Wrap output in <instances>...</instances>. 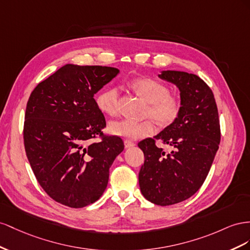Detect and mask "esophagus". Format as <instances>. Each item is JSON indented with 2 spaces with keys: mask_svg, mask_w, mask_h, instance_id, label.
<instances>
[{
  "mask_svg": "<svg viewBox=\"0 0 250 250\" xmlns=\"http://www.w3.org/2000/svg\"><path fill=\"white\" fill-rule=\"evenodd\" d=\"M135 146V142L132 141V140H129V139H125V146L126 148H130V147H133Z\"/></svg>",
  "mask_w": 250,
  "mask_h": 250,
  "instance_id": "1",
  "label": "esophagus"
}]
</instances>
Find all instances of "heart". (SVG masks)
<instances>
[{"label": "heart", "mask_w": 250, "mask_h": 250, "mask_svg": "<svg viewBox=\"0 0 250 250\" xmlns=\"http://www.w3.org/2000/svg\"><path fill=\"white\" fill-rule=\"evenodd\" d=\"M132 89L149 103L146 116L152 117L160 125H169L179 117L182 103L181 99L169 93L166 83L151 77H138L131 82ZM96 104L104 113L115 116L120 108V90L117 87H109L103 90L96 97ZM112 134L126 139H140L155 132L153 120L136 121L132 119H119L112 121L109 125Z\"/></svg>", "instance_id": "b5f03b06"}]
</instances>
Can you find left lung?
<instances>
[{
    "label": "left lung",
    "mask_w": 250,
    "mask_h": 250,
    "mask_svg": "<svg viewBox=\"0 0 250 250\" xmlns=\"http://www.w3.org/2000/svg\"><path fill=\"white\" fill-rule=\"evenodd\" d=\"M159 77L179 88L182 108L172 125L138 144L145 154L139 187L148 201L167 206L187 200L201 188L219 148L221 130L213 93L200 77L181 71H163ZM158 140L173 151L157 147Z\"/></svg>",
    "instance_id": "obj_1"
}]
</instances>
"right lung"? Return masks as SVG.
I'll use <instances>...</instances> for the list:
<instances>
[{
    "instance_id": "right-lung-1",
    "label": "right lung",
    "mask_w": 250,
    "mask_h": 250,
    "mask_svg": "<svg viewBox=\"0 0 250 250\" xmlns=\"http://www.w3.org/2000/svg\"><path fill=\"white\" fill-rule=\"evenodd\" d=\"M118 72L68 63L41 82L28 99L27 158L42 188L62 205L82 208L97 201L108 185L109 168L124 151L123 139L104 134L105 119L94 99Z\"/></svg>"
}]
</instances>
